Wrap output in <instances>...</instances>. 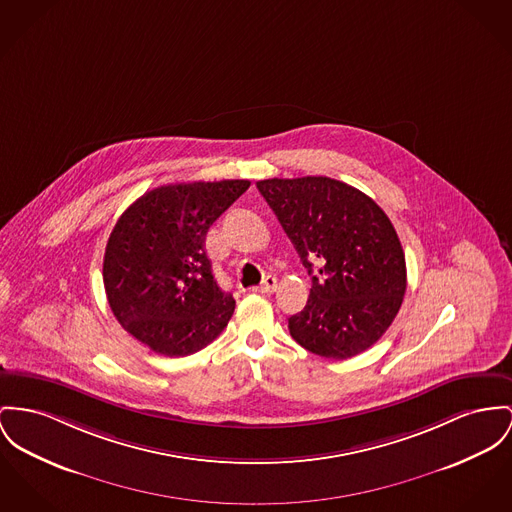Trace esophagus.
Listing matches in <instances>:
<instances>
[{
  "label": "esophagus",
  "instance_id": "esophagus-1",
  "mask_svg": "<svg viewBox=\"0 0 512 512\" xmlns=\"http://www.w3.org/2000/svg\"><path fill=\"white\" fill-rule=\"evenodd\" d=\"M275 287H277V279L273 277V275H266L264 279H262V283L258 285V287H254L252 291L254 293H262V295H270L275 291Z\"/></svg>",
  "mask_w": 512,
  "mask_h": 512
}]
</instances>
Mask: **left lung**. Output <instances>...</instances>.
<instances>
[{
	"label": "left lung",
	"instance_id": "obj_1",
	"mask_svg": "<svg viewBox=\"0 0 512 512\" xmlns=\"http://www.w3.org/2000/svg\"><path fill=\"white\" fill-rule=\"evenodd\" d=\"M256 186L312 277L307 307L289 318L293 340L336 361L363 353L394 322L408 285L388 215L328 176L268 178Z\"/></svg>",
	"mask_w": 512,
	"mask_h": 512
}]
</instances>
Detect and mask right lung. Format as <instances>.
Masks as SVG:
<instances>
[{"label":"right lung","mask_w":512,"mask_h":512,"mask_svg":"<svg viewBox=\"0 0 512 512\" xmlns=\"http://www.w3.org/2000/svg\"><path fill=\"white\" fill-rule=\"evenodd\" d=\"M248 180L159 186L130 205L106 242L104 291L116 320L165 357L215 340L235 312L205 254L213 221L248 190Z\"/></svg>","instance_id":"1"}]
</instances>
